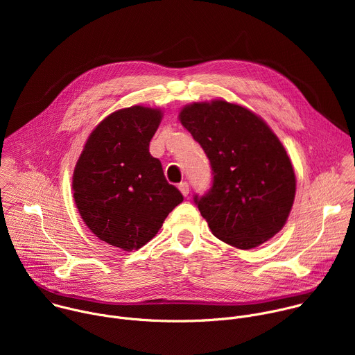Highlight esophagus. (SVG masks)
Instances as JSON below:
<instances>
[{"instance_id":"obj_1","label":"esophagus","mask_w":355,"mask_h":355,"mask_svg":"<svg viewBox=\"0 0 355 355\" xmlns=\"http://www.w3.org/2000/svg\"><path fill=\"white\" fill-rule=\"evenodd\" d=\"M178 189L181 191V193L184 195V196H188V193H189V185H188V182H181L180 185H178Z\"/></svg>"}]
</instances>
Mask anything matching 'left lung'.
Listing matches in <instances>:
<instances>
[{"label":"left lung","mask_w":355,"mask_h":355,"mask_svg":"<svg viewBox=\"0 0 355 355\" xmlns=\"http://www.w3.org/2000/svg\"><path fill=\"white\" fill-rule=\"evenodd\" d=\"M180 121L211 163L212 187L193 202L212 233L241 250L275 236L292 209L296 180L268 125L222 99L185 107Z\"/></svg>","instance_id":"8db88e82"}]
</instances>
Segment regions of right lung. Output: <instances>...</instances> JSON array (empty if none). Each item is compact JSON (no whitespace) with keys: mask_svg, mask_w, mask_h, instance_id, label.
Listing matches in <instances>:
<instances>
[{"mask_svg":"<svg viewBox=\"0 0 355 355\" xmlns=\"http://www.w3.org/2000/svg\"><path fill=\"white\" fill-rule=\"evenodd\" d=\"M162 111L119 110L89 135L73 175L77 209L99 239L125 251L153 239L184 196L167 182L148 144Z\"/></svg>","mask_w":355,"mask_h":355,"instance_id":"1","label":"right lung"}]
</instances>
